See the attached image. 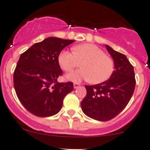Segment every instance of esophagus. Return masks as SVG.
I'll return each mask as SVG.
<instances>
[{
	"mask_svg": "<svg viewBox=\"0 0 150 150\" xmlns=\"http://www.w3.org/2000/svg\"><path fill=\"white\" fill-rule=\"evenodd\" d=\"M73 86H74V88H75V89H76V88L80 87V83H75L73 84Z\"/></svg>",
	"mask_w": 150,
	"mask_h": 150,
	"instance_id": "34e87169",
	"label": "esophagus"
}]
</instances>
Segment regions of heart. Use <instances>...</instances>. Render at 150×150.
I'll list each match as a JSON object with an SVG mask.
<instances>
[{
	"mask_svg": "<svg viewBox=\"0 0 150 150\" xmlns=\"http://www.w3.org/2000/svg\"><path fill=\"white\" fill-rule=\"evenodd\" d=\"M72 51L63 50L58 56V62L66 72H71L75 67L83 68L67 75V79L74 82L82 80H91L94 84L103 83L111 78L114 71V62L110 57L93 44L75 46Z\"/></svg>",
	"mask_w": 150,
	"mask_h": 150,
	"instance_id": "heart-1",
	"label": "heart"
}]
</instances>
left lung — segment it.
Returning <instances> with one entry per match:
<instances>
[{
  "label": "left lung",
  "instance_id": "obj_1",
  "mask_svg": "<svg viewBox=\"0 0 150 150\" xmlns=\"http://www.w3.org/2000/svg\"><path fill=\"white\" fill-rule=\"evenodd\" d=\"M112 57L114 71L106 81L86 86L87 94L81 101L83 113L97 121H109L124 109L134 93L136 85L134 67L127 57L105 45Z\"/></svg>",
  "mask_w": 150,
  "mask_h": 150
}]
</instances>
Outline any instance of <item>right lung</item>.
I'll return each instance as SVG.
<instances>
[{
  "mask_svg": "<svg viewBox=\"0 0 150 150\" xmlns=\"http://www.w3.org/2000/svg\"><path fill=\"white\" fill-rule=\"evenodd\" d=\"M74 40L49 37L34 44L21 54L13 73L16 93L22 105L39 117H49L61 110L63 99L73 91V83H58L62 74L58 56Z\"/></svg>",
  "mask_w": 150,
  "mask_h": 150,
  "instance_id": "1",
  "label": "right lung"
}]
</instances>
